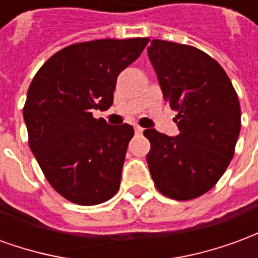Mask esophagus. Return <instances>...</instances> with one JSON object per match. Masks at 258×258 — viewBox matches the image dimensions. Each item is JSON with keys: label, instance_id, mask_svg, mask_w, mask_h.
I'll return each instance as SVG.
<instances>
[{"label": "esophagus", "instance_id": "esophagus-1", "mask_svg": "<svg viewBox=\"0 0 258 258\" xmlns=\"http://www.w3.org/2000/svg\"><path fill=\"white\" fill-rule=\"evenodd\" d=\"M134 130L137 134H142V133H144V128H142V127H140V125H137Z\"/></svg>", "mask_w": 258, "mask_h": 258}]
</instances>
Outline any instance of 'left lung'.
Wrapping results in <instances>:
<instances>
[{
    "label": "left lung",
    "mask_w": 258,
    "mask_h": 258,
    "mask_svg": "<svg viewBox=\"0 0 258 258\" xmlns=\"http://www.w3.org/2000/svg\"><path fill=\"white\" fill-rule=\"evenodd\" d=\"M148 55L179 130L174 138L144 131L152 179L170 199H196L218 182L235 155L238 94L221 64L192 45L152 40Z\"/></svg>",
    "instance_id": "8db88e82"
}]
</instances>
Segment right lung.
Returning <instances> with one entry per match:
<instances>
[{
  "instance_id": "obj_1",
  "label": "right lung",
  "mask_w": 258,
  "mask_h": 258,
  "mask_svg": "<svg viewBox=\"0 0 258 258\" xmlns=\"http://www.w3.org/2000/svg\"><path fill=\"white\" fill-rule=\"evenodd\" d=\"M148 42H76L53 53L31 81L23 107L29 146L51 186L72 203L99 205L117 194L134 128L109 125L92 110L112 106L117 76Z\"/></svg>"
}]
</instances>
